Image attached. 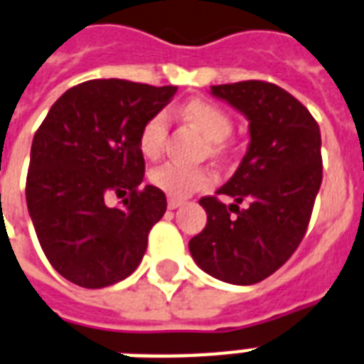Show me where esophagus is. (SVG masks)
Listing matches in <instances>:
<instances>
[{
    "label": "esophagus",
    "mask_w": 364,
    "mask_h": 364,
    "mask_svg": "<svg viewBox=\"0 0 364 364\" xmlns=\"http://www.w3.org/2000/svg\"><path fill=\"white\" fill-rule=\"evenodd\" d=\"M183 204H185V202L179 200V198H168V208H170V210H177V208L183 206Z\"/></svg>",
    "instance_id": "34e87169"
}]
</instances>
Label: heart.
<instances>
[{
	"label": "heart",
	"mask_w": 364,
	"mask_h": 364,
	"mask_svg": "<svg viewBox=\"0 0 364 364\" xmlns=\"http://www.w3.org/2000/svg\"><path fill=\"white\" fill-rule=\"evenodd\" d=\"M183 114L194 126L204 132L212 141H223L229 137L232 129V122L227 112L206 101H191L183 108ZM168 133V114L156 112L145 122V126L139 132V151L146 158H154L160 154ZM213 176L202 168H188L183 164L168 162L151 171V183L162 193L171 198H187L196 191L212 185Z\"/></svg>",
	"instance_id": "1"
}]
</instances>
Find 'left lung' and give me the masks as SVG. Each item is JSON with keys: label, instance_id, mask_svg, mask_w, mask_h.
Masks as SVG:
<instances>
[{"label": "left lung", "instance_id": "left-lung-1", "mask_svg": "<svg viewBox=\"0 0 364 364\" xmlns=\"http://www.w3.org/2000/svg\"><path fill=\"white\" fill-rule=\"evenodd\" d=\"M210 93L244 114L250 143L237 171L215 193L235 204L227 210L215 196L202 198L208 223L188 250L210 277L248 287L282 267L304 238L323 181L321 132L309 110L274 83H225ZM242 200L250 206L238 210Z\"/></svg>", "mask_w": 364, "mask_h": 364}]
</instances>
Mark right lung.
Segmentation results:
<instances>
[{"mask_svg": "<svg viewBox=\"0 0 364 364\" xmlns=\"http://www.w3.org/2000/svg\"><path fill=\"white\" fill-rule=\"evenodd\" d=\"M177 87L90 80L63 93L36 132L28 213L53 269L83 288H105L137 269L166 194L141 185L139 132ZM116 193L124 206L110 208Z\"/></svg>", "mask_w": 364, "mask_h": 364, "instance_id": "right-lung-1", "label": "right lung"}]
</instances>
